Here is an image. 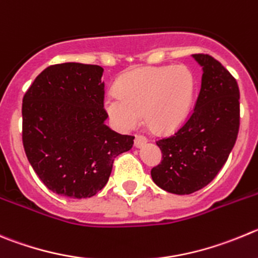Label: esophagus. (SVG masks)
Here are the masks:
<instances>
[{
    "label": "esophagus",
    "instance_id": "esophagus-1",
    "mask_svg": "<svg viewBox=\"0 0 258 258\" xmlns=\"http://www.w3.org/2000/svg\"><path fill=\"white\" fill-rule=\"evenodd\" d=\"M146 143H148V139L144 135H136V137H135V146L136 148H141Z\"/></svg>",
    "mask_w": 258,
    "mask_h": 258
}]
</instances>
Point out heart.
Masks as SVG:
<instances>
[{
  "label": "heart",
  "instance_id": "obj_1",
  "mask_svg": "<svg viewBox=\"0 0 258 258\" xmlns=\"http://www.w3.org/2000/svg\"><path fill=\"white\" fill-rule=\"evenodd\" d=\"M196 81L186 66H149L126 72L115 91L105 96L104 108L121 131H131L145 122L156 134H170L188 117Z\"/></svg>",
  "mask_w": 258,
  "mask_h": 258
}]
</instances>
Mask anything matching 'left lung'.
Wrapping results in <instances>:
<instances>
[{"label": "left lung", "instance_id": "left-lung-1", "mask_svg": "<svg viewBox=\"0 0 258 258\" xmlns=\"http://www.w3.org/2000/svg\"><path fill=\"white\" fill-rule=\"evenodd\" d=\"M202 80L194 112L174 135L156 141L162 162L151 169L160 188L189 195L208 186L228 160L239 131V88L218 59L199 53Z\"/></svg>", "mask_w": 258, "mask_h": 258}]
</instances>
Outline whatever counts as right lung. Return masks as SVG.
I'll return each mask as SVG.
<instances>
[{"label":"right lung","instance_id":"right-lung-1","mask_svg":"<svg viewBox=\"0 0 258 258\" xmlns=\"http://www.w3.org/2000/svg\"><path fill=\"white\" fill-rule=\"evenodd\" d=\"M103 69L76 62L40 72L23 98V145L44 186L72 199L96 195L107 184L115 156L135 136L104 123Z\"/></svg>","mask_w":258,"mask_h":258}]
</instances>
